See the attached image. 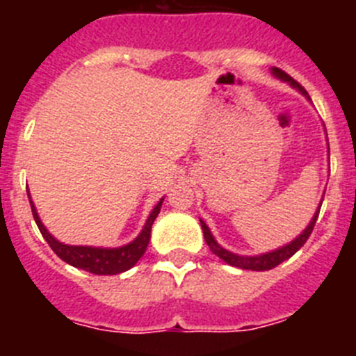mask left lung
<instances>
[{
    "instance_id": "left-lung-1",
    "label": "left lung",
    "mask_w": 356,
    "mask_h": 356,
    "mask_svg": "<svg viewBox=\"0 0 356 356\" xmlns=\"http://www.w3.org/2000/svg\"><path fill=\"white\" fill-rule=\"evenodd\" d=\"M271 72H273V76L278 78V80H282V81H287L292 89H296L300 94H303L308 102H310V96L307 94V90H305L303 87H301V85L294 80V78L289 76L287 72H284L282 69H278V67H271ZM328 159H330V146H328ZM323 197H325V194H323ZM323 197H321L319 207L316 209V213L312 216V219H310V222L307 225V228H305L303 232L298 235V237L292 238L291 242H287V244L276 248V250H273V251H267V253L253 254V257H248V254H237V253H234V251H228L226 248H222L221 244L216 241V237H213L212 232H210V228L207 226V222L203 221V219H200L201 229H203V235H205V241H207V244H209L210 251H212L216 257H219L221 260H225L226 264H229V266H234V267H238V269H248V271H269V269H273V267L280 266L282 262H285V260L291 259L292 254H294L296 251L300 250L305 242L308 241V237H310V234H312L314 225H316V221H317V216H319L321 205H323Z\"/></svg>"
}]
</instances>
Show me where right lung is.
Here are the masks:
<instances>
[{"label":"right lung","mask_w":356,"mask_h":356,"mask_svg":"<svg viewBox=\"0 0 356 356\" xmlns=\"http://www.w3.org/2000/svg\"><path fill=\"white\" fill-rule=\"evenodd\" d=\"M28 197H30V191H28ZM163 203V197L153 207L151 213L147 216L146 222H144L140 234L134 238L131 242L124 244V246L119 248H97V246H71V244H64V242L56 241L51 234H49L46 226L40 221L39 213H37L35 205L30 197L31 205V213H33V219H35L37 226H39L40 234L46 238V242L49 244L53 251H55L58 257H60L64 262H67L69 266L78 267V269H83V271H89L92 275H119V273H124L128 269L139 262L140 257L146 253V248L149 244L151 238V226L155 222L156 216L160 213V207Z\"/></svg>","instance_id":"add662e5"}]
</instances>
